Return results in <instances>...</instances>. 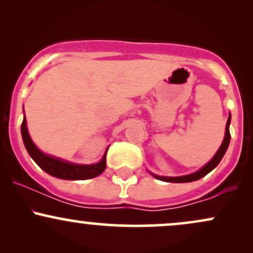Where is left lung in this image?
Returning a JSON list of instances; mask_svg holds the SVG:
<instances>
[{
  "label": "left lung",
  "instance_id": "obj_1",
  "mask_svg": "<svg viewBox=\"0 0 253 253\" xmlns=\"http://www.w3.org/2000/svg\"><path fill=\"white\" fill-rule=\"evenodd\" d=\"M229 124H231V113H229L228 119H227V124H226V128H225V136H223L222 144L220 145L219 150L216 151V153L214 155L213 158L208 162L207 164L203 165L200 170L195 171V172L189 173V175H184V176H177V177H169V176H158L155 175V173L150 172L153 177H156L157 179H161V181L164 182H171V183H188V182H193V181H197V179L202 178L205 177L207 173H210L211 170L215 169L217 167V164L220 163V161L222 159V157L225 156L226 151L228 149L229 145V140H231V134H229Z\"/></svg>",
  "mask_w": 253,
  "mask_h": 253
}]
</instances>
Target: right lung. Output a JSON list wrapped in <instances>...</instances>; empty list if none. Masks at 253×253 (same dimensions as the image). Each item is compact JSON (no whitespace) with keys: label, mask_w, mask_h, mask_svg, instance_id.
<instances>
[{"label":"right lung","mask_w":253,"mask_h":253,"mask_svg":"<svg viewBox=\"0 0 253 253\" xmlns=\"http://www.w3.org/2000/svg\"><path fill=\"white\" fill-rule=\"evenodd\" d=\"M25 113V110H24ZM21 135L24 140L25 147L27 152L30 153L36 163L39 165L42 169L47 172L48 175L57 177L60 179H69V181H80V179H89L94 178L103 172L106 169V156L108 147L100 162L94 164H76L71 162L64 161V159L57 158L51 155H46L42 150L37 147V145L33 143L31 139L30 133L27 128V121L26 117H24V121L21 124Z\"/></svg>","instance_id":"right-lung-1"}]
</instances>
